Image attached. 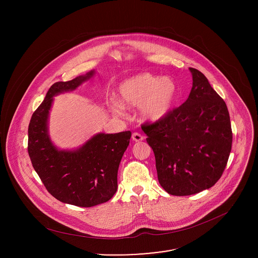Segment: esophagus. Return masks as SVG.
I'll return each mask as SVG.
<instances>
[{"label": "esophagus", "mask_w": 258, "mask_h": 258, "mask_svg": "<svg viewBox=\"0 0 258 258\" xmlns=\"http://www.w3.org/2000/svg\"><path fill=\"white\" fill-rule=\"evenodd\" d=\"M143 139H144V137H143L140 133L135 132V133L132 134V140H133L134 142H140V141H142Z\"/></svg>", "instance_id": "obj_1"}]
</instances>
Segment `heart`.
<instances>
[{"mask_svg": "<svg viewBox=\"0 0 258 258\" xmlns=\"http://www.w3.org/2000/svg\"><path fill=\"white\" fill-rule=\"evenodd\" d=\"M119 100L113 99L111 109L120 114L127 107H138L140 118L149 123L165 120L176 108L179 85L171 76L150 73L134 75L118 86Z\"/></svg>", "mask_w": 258, "mask_h": 258, "instance_id": "heart-1", "label": "heart"}]
</instances>
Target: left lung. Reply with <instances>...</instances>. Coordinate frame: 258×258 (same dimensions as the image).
<instances>
[{"label": "left lung", "instance_id": "left-lung-1", "mask_svg": "<svg viewBox=\"0 0 258 258\" xmlns=\"http://www.w3.org/2000/svg\"><path fill=\"white\" fill-rule=\"evenodd\" d=\"M188 70L192 86L187 99L165 120L142 126L155 155L159 183L173 196L198 194L216 184L232 143L225 102L204 74Z\"/></svg>", "mask_w": 258, "mask_h": 258}]
</instances>
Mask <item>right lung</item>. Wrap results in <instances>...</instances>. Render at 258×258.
<instances>
[{"instance_id": "add662e5", "label": "right lung", "mask_w": 258, "mask_h": 258, "mask_svg": "<svg viewBox=\"0 0 258 258\" xmlns=\"http://www.w3.org/2000/svg\"><path fill=\"white\" fill-rule=\"evenodd\" d=\"M95 73L53 83L29 125L28 151L41 182L56 200L82 208L103 204L116 192L118 168L131 132L96 133L79 147L60 149L50 138L48 120L53 97L74 91Z\"/></svg>"}]
</instances>
